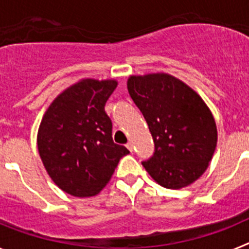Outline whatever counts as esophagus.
Returning <instances> with one entry per match:
<instances>
[{
    "label": "esophagus",
    "mask_w": 249,
    "mask_h": 249,
    "mask_svg": "<svg viewBox=\"0 0 249 249\" xmlns=\"http://www.w3.org/2000/svg\"><path fill=\"white\" fill-rule=\"evenodd\" d=\"M126 147L129 149V151L133 152V143H132V142H128V143L126 144Z\"/></svg>",
    "instance_id": "esophagus-1"
}]
</instances>
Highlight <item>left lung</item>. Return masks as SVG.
<instances>
[{"instance_id": "1", "label": "left lung", "mask_w": 249, "mask_h": 249, "mask_svg": "<svg viewBox=\"0 0 249 249\" xmlns=\"http://www.w3.org/2000/svg\"><path fill=\"white\" fill-rule=\"evenodd\" d=\"M127 89L155 142L153 155L142 162L147 172L173 190L198 179L217 146L214 118L203 100L166 73L132 76Z\"/></svg>"}]
</instances>
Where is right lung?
<instances>
[{
    "instance_id": "add662e5",
    "label": "right lung",
    "mask_w": 249,
    "mask_h": 249,
    "mask_svg": "<svg viewBox=\"0 0 249 249\" xmlns=\"http://www.w3.org/2000/svg\"><path fill=\"white\" fill-rule=\"evenodd\" d=\"M117 82L83 80L48 107L37 136L39 156L52 181L74 197L96 196L129 151L112 140L105 106Z\"/></svg>"
}]
</instances>
